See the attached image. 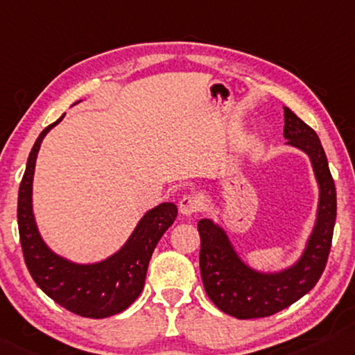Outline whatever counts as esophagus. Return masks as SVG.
<instances>
[{"label":"esophagus","instance_id":"esophagus-1","mask_svg":"<svg viewBox=\"0 0 355 355\" xmlns=\"http://www.w3.org/2000/svg\"><path fill=\"white\" fill-rule=\"evenodd\" d=\"M178 211L184 217H191L193 214H196L199 211L198 199L193 196H183L178 202Z\"/></svg>","mask_w":355,"mask_h":355}]
</instances>
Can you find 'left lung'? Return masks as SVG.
Returning a JSON list of instances; mask_svg holds the SVG:
<instances>
[{
    "mask_svg": "<svg viewBox=\"0 0 355 355\" xmlns=\"http://www.w3.org/2000/svg\"><path fill=\"white\" fill-rule=\"evenodd\" d=\"M283 137L288 146L307 154L318 187L315 222L301 256L289 267L261 272L249 267L233 246L227 230L211 218L198 222L201 236L199 267L207 296L222 312L239 320L273 315L315 286L325 270L336 220V188L317 133L289 107Z\"/></svg>",
    "mask_w": 355,
    "mask_h": 355,
    "instance_id": "obj_1",
    "label": "left lung"
}]
</instances>
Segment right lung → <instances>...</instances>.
Returning <instances> with one entry per match:
<instances>
[{
	"label": "right lung",
	"mask_w": 355,
	"mask_h": 355,
	"mask_svg": "<svg viewBox=\"0 0 355 355\" xmlns=\"http://www.w3.org/2000/svg\"><path fill=\"white\" fill-rule=\"evenodd\" d=\"M64 116L66 114L40 133L28 154L26 173L19 187V236L30 275L44 294L77 315L106 318L125 311L143 291L154 248L175 222L178 211L173 202H161L149 209L139 218L125 244L99 262L78 263L54 252L40 234L33 216L32 193L40 146L49 130L56 127Z\"/></svg>",
	"instance_id": "add662e5"
}]
</instances>
